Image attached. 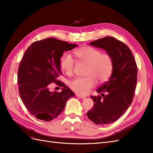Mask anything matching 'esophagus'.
<instances>
[{
	"instance_id": "34e87169",
	"label": "esophagus",
	"mask_w": 153,
	"mask_h": 153,
	"mask_svg": "<svg viewBox=\"0 0 153 153\" xmlns=\"http://www.w3.org/2000/svg\"><path fill=\"white\" fill-rule=\"evenodd\" d=\"M76 96H78V97H79L80 98H81L82 100H84L87 98V96L85 95H81V94H76Z\"/></svg>"
}]
</instances>
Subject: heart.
Returning a JSON list of instances; mask_svg holds the SVG:
<instances>
[{
  "instance_id": "heart-1",
  "label": "heart",
  "mask_w": 153,
  "mask_h": 153,
  "mask_svg": "<svg viewBox=\"0 0 153 153\" xmlns=\"http://www.w3.org/2000/svg\"><path fill=\"white\" fill-rule=\"evenodd\" d=\"M74 55L78 61L87 64L85 77H79L73 80L70 84L71 89L80 94H86L97 82H105L110 77L113 70V61L108 54L102 53L100 50L93 47H80L74 51ZM75 62L72 56L64 53L60 60L61 69L68 75L73 73Z\"/></svg>"
}]
</instances>
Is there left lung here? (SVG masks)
<instances>
[{"mask_svg": "<svg viewBox=\"0 0 153 153\" xmlns=\"http://www.w3.org/2000/svg\"><path fill=\"white\" fill-rule=\"evenodd\" d=\"M89 45L105 50L110 55L113 70L110 79L96 90L101 96H91L94 105L87 115L96 124H111L121 117L132 103L137 83V66L131 50L113 37H105Z\"/></svg>", "mask_w": 153, "mask_h": 153, "instance_id": "left-lung-1", "label": "left lung"}]
</instances>
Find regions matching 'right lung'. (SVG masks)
Masks as SVG:
<instances>
[{
  "label": "right lung",
  "mask_w": 153,
  "mask_h": 153,
  "mask_svg": "<svg viewBox=\"0 0 153 153\" xmlns=\"http://www.w3.org/2000/svg\"><path fill=\"white\" fill-rule=\"evenodd\" d=\"M77 47L55 38L32 43L27 49L18 68V91L23 103L37 119L50 121L61 114L66 101L75 93L57 80L62 73L60 60L64 51ZM52 82L63 86L61 92L49 91Z\"/></svg>",
  "instance_id": "add662e5"
}]
</instances>
